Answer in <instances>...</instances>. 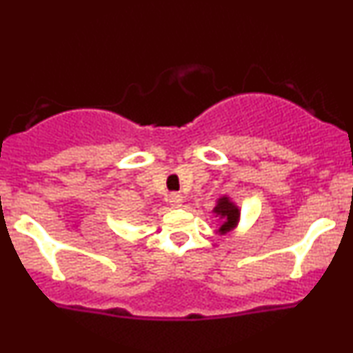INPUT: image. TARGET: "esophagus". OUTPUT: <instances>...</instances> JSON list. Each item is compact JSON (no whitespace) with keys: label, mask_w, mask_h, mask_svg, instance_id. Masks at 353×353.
I'll use <instances>...</instances> for the list:
<instances>
[{"label":"esophagus","mask_w":353,"mask_h":353,"mask_svg":"<svg viewBox=\"0 0 353 353\" xmlns=\"http://www.w3.org/2000/svg\"><path fill=\"white\" fill-rule=\"evenodd\" d=\"M169 204H171L172 208H179V205L182 204V196H181V194L172 192L171 196H169Z\"/></svg>","instance_id":"obj_1"}]
</instances>
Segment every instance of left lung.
<instances>
[{"instance_id": "obj_1", "label": "left lung", "mask_w": 353, "mask_h": 353, "mask_svg": "<svg viewBox=\"0 0 353 353\" xmlns=\"http://www.w3.org/2000/svg\"><path fill=\"white\" fill-rule=\"evenodd\" d=\"M212 214L214 217H217L219 221H221L219 229L216 230L221 236H224V234L236 229L239 225V221H241V209H239V205L230 199L228 194H222V196L216 201Z\"/></svg>"}]
</instances>
